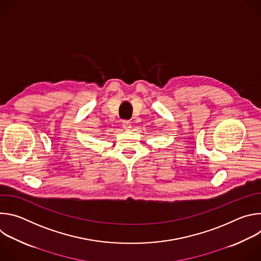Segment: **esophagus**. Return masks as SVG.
Returning a JSON list of instances; mask_svg holds the SVG:
<instances>
[{
	"mask_svg": "<svg viewBox=\"0 0 261 261\" xmlns=\"http://www.w3.org/2000/svg\"><path fill=\"white\" fill-rule=\"evenodd\" d=\"M131 123H130V121H123V128L125 129V130H130L131 129Z\"/></svg>",
	"mask_w": 261,
	"mask_h": 261,
	"instance_id": "1",
	"label": "esophagus"
}]
</instances>
